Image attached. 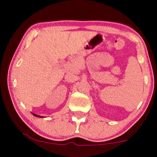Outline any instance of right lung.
Instances as JSON below:
<instances>
[{
	"instance_id": "obj_1",
	"label": "right lung",
	"mask_w": 157,
	"mask_h": 157,
	"mask_svg": "<svg viewBox=\"0 0 157 157\" xmlns=\"http://www.w3.org/2000/svg\"><path fill=\"white\" fill-rule=\"evenodd\" d=\"M33 114V116H36V117H39V118H42V116H39V115H36V114H34V113H32Z\"/></svg>"
}]
</instances>
